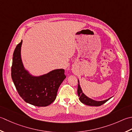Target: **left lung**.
Wrapping results in <instances>:
<instances>
[{
  "label": "left lung",
  "instance_id": "8db88e82",
  "mask_svg": "<svg viewBox=\"0 0 132 132\" xmlns=\"http://www.w3.org/2000/svg\"><path fill=\"white\" fill-rule=\"evenodd\" d=\"M78 82H79V84H78V87H77V95L79 97L80 101L83 104L87 105H89V106H98L102 105L104 104V103H105L106 102L108 101L110 98H112V97L109 98L108 99H107V100L101 101L93 100L92 99L88 97L87 96H86L84 94L82 93V91L81 90V87H80V86L79 81H78Z\"/></svg>",
  "mask_w": 132,
  "mask_h": 132
}]
</instances>
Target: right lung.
Wrapping results in <instances>:
<instances>
[{"label": "right lung", "instance_id": "1", "mask_svg": "<svg viewBox=\"0 0 132 132\" xmlns=\"http://www.w3.org/2000/svg\"><path fill=\"white\" fill-rule=\"evenodd\" d=\"M22 40L13 53L11 77L19 95L26 103L46 106L56 98L58 89L66 78L63 69H55L39 77L32 76L24 69L21 59Z\"/></svg>", "mask_w": 132, "mask_h": 132}]
</instances>
